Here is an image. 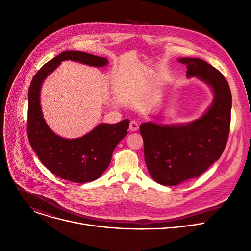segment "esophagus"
I'll use <instances>...</instances> for the list:
<instances>
[{"instance_id":"esophagus-1","label":"esophagus","mask_w":251,"mask_h":251,"mask_svg":"<svg viewBox=\"0 0 251 251\" xmlns=\"http://www.w3.org/2000/svg\"><path fill=\"white\" fill-rule=\"evenodd\" d=\"M138 127H139V126H138V124L136 122L131 121L129 123V130L130 131H136L138 129Z\"/></svg>"}]
</instances>
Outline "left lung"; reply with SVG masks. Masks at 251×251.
I'll list each match as a JSON object with an SVG mask.
<instances>
[{"label": "left lung", "instance_id": "1", "mask_svg": "<svg viewBox=\"0 0 251 251\" xmlns=\"http://www.w3.org/2000/svg\"><path fill=\"white\" fill-rule=\"evenodd\" d=\"M188 78L197 77L214 92L213 104L200 119L183 125L143 123L139 130L144 144V160L152 179L176 186L203 174L224 152L227 142L231 93L224 75L199 58H180Z\"/></svg>", "mask_w": 251, "mask_h": 251}]
</instances>
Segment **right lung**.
I'll list each match as a JSON object with an SVG mask.
<instances>
[{
	"mask_svg": "<svg viewBox=\"0 0 251 251\" xmlns=\"http://www.w3.org/2000/svg\"><path fill=\"white\" fill-rule=\"evenodd\" d=\"M65 60L103 67L104 57L81 51H65L44 64L34 75L28 90L27 136L42 164L53 174L75 183L92 182L101 176L111 163L114 149L127 134L129 121L100 124L82 137L66 139L49 128L40 108V89L44 79Z\"/></svg>",
	"mask_w": 251,
	"mask_h": 251,
	"instance_id": "1",
	"label": "right lung"
}]
</instances>
